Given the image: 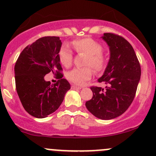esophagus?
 Instances as JSON below:
<instances>
[{
  "instance_id": "esophagus-1",
  "label": "esophagus",
  "mask_w": 156,
  "mask_h": 156,
  "mask_svg": "<svg viewBox=\"0 0 156 156\" xmlns=\"http://www.w3.org/2000/svg\"><path fill=\"white\" fill-rule=\"evenodd\" d=\"M72 89H76V90H80V89H81V87H78V86H77V85H72Z\"/></svg>"
}]
</instances>
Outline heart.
<instances>
[{
	"label": "heart",
	"instance_id": "b5f03b06",
	"mask_svg": "<svg viewBox=\"0 0 156 156\" xmlns=\"http://www.w3.org/2000/svg\"><path fill=\"white\" fill-rule=\"evenodd\" d=\"M72 47L78 53L86 54L84 65L90 66L94 70L100 72L106 66V58L103 54V47L99 42L90 37L78 39L72 42ZM59 62L64 66L68 67L72 62V52L67 44L61 47L58 53ZM93 71L90 67L75 68L67 73V78L78 85L84 84L91 78Z\"/></svg>",
	"mask_w": 156,
	"mask_h": 156
}]
</instances>
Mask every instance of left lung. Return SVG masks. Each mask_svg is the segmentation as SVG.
Returning <instances> with one entry per match:
<instances>
[{
  "label": "left lung",
  "mask_w": 156,
  "mask_h": 156,
  "mask_svg": "<svg viewBox=\"0 0 156 156\" xmlns=\"http://www.w3.org/2000/svg\"><path fill=\"white\" fill-rule=\"evenodd\" d=\"M101 37L109 47L110 58L98 81L106 86L91 87L93 97L85 106L95 117L110 120L123 114L133 102L141 69L133 47L124 37L112 33Z\"/></svg>",
  "instance_id": "left-lung-1"
}]
</instances>
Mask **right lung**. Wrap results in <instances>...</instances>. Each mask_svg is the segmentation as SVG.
Here are the masks:
<instances>
[{
	"label": "right lung",
	"mask_w": 156,
	"mask_h": 156,
	"mask_svg": "<svg viewBox=\"0 0 156 156\" xmlns=\"http://www.w3.org/2000/svg\"><path fill=\"white\" fill-rule=\"evenodd\" d=\"M62 46L59 37L37 39L22 51L14 67L16 88L22 105L31 115L48 117L62 104L70 84L62 78L58 53ZM52 71L60 79L54 85L44 80Z\"/></svg>",
	"instance_id": "add662e5"
}]
</instances>
